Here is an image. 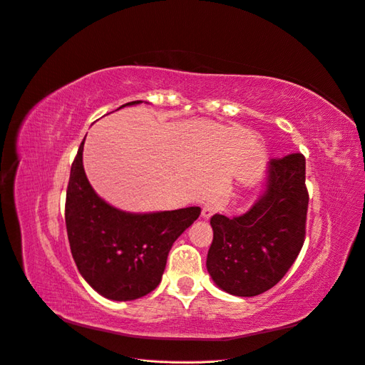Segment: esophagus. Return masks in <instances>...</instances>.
Wrapping results in <instances>:
<instances>
[{"mask_svg": "<svg viewBox=\"0 0 365 365\" xmlns=\"http://www.w3.org/2000/svg\"><path fill=\"white\" fill-rule=\"evenodd\" d=\"M220 209H221V205L217 202V200H209V202L203 206L202 215H203L205 218H209L210 215H214L215 212H218Z\"/></svg>", "mask_w": 365, "mask_h": 365, "instance_id": "1", "label": "esophagus"}]
</instances>
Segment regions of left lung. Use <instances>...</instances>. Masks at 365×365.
Here are the masks:
<instances>
[{
  "mask_svg": "<svg viewBox=\"0 0 365 365\" xmlns=\"http://www.w3.org/2000/svg\"><path fill=\"white\" fill-rule=\"evenodd\" d=\"M302 153L268 163L267 190L249 212L210 218L214 240L206 267L229 294L253 297L273 288L287 274L307 235L309 194Z\"/></svg>",
  "mask_w": 365,
  "mask_h": 365,
  "instance_id": "left-lung-1",
  "label": "left lung"
}]
</instances>
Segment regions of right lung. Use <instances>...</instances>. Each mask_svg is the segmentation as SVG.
<instances>
[{
    "mask_svg": "<svg viewBox=\"0 0 365 365\" xmlns=\"http://www.w3.org/2000/svg\"><path fill=\"white\" fill-rule=\"evenodd\" d=\"M143 101L123 104L132 106ZM83 143L71 165L65 222L80 274L103 297L125 302L147 296L162 279L171 245L202 209L128 214L101 200L85 174Z\"/></svg>",
    "mask_w": 365,
    "mask_h": 365,
    "instance_id": "obj_1",
    "label": "right lung"
}]
</instances>
